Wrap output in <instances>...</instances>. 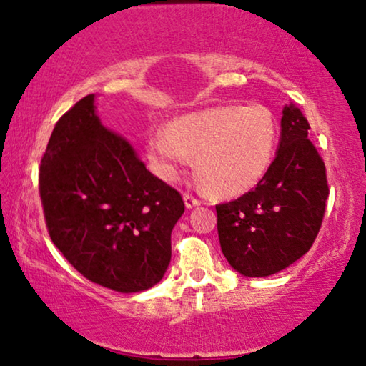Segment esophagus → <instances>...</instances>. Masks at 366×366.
I'll return each mask as SVG.
<instances>
[{"label":"esophagus","instance_id":"obj_1","mask_svg":"<svg viewBox=\"0 0 366 366\" xmlns=\"http://www.w3.org/2000/svg\"><path fill=\"white\" fill-rule=\"evenodd\" d=\"M184 202L187 209H192V207H197V205H200V200L197 197H194V195L189 192L184 194Z\"/></svg>","mask_w":366,"mask_h":366}]
</instances>
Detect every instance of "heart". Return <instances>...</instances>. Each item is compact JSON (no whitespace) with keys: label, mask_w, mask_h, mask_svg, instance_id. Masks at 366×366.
Masks as SVG:
<instances>
[{"label":"heart","mask_w":366,"mask_h":366,"mask_svg":"<svg viewBox=\"0 0 366 366\" xmlns=\"http://www.w3.org/2000/svg\"><path fill=\"white\" fill-rule=\"evenodd\" d=\"M279 122L264 104H224L169 121L147 139V156L159 177L176 181L195 157L210 192L235 197L255 187L275 156Z\"/></svg>","instance_id":"obj_1"}]
</instances>
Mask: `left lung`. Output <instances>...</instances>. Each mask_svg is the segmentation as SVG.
Instances as JSON below:
<instances>
[{"instance_id":"1","label":"left lung","mask_w":366,"mask_h":366,"mask_svg":"<svg viewBox=\"0 0 366 366\" xmlns=\"http://www.w3.org/2000/svg\"><path fill=\"white\" fill-rule=\"evenodd\" d=\"M279 151L255 189L215 205L220 249L234 270L269 277L310 250L322 227L328 184L302 111H282Z\"/></svg>"}]
</instances>
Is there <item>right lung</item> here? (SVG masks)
Instances as JSON below:
<instances>
[{
	"instance_id": "right-lung-1",
	"label": "right lung",
	"mask_w": 366,
	"mask_h": 366,
	"mask_svg": "<svg viewBox=\"0 0 366 366\" xmlns=\"http://www.w3.org/2000/svg\"><path fill=\"white\" fill-rule=\"evenodd\" d=\"M39 172L51 240L81 275L122 293L161 282L184 200L101 124L94 94L56 122Z\"/></svg>"
}]
</instances>
